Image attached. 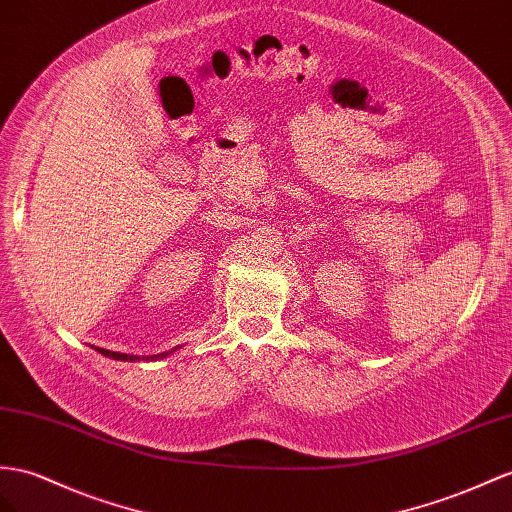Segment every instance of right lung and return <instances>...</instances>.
I'll use <instances>...</instances> for the list:
<instances>
[{
  "mask_svg": "<svg viewBox=\"0 0 512 512\" xmlns=\"http://www.w3.org/2000/svg\"><path fill=\"white\" fill-rule=\"evenodd\" d=\"M101 355H106V357H110V359H116V361H140V359H164V357H168L170 352H175L177 348H173L170 352H162V355H153V357H136V355H123V352H112V350H103V348H97Z\"/></svg>",
  "mask_w": 512,
  "mask_h": 512,
  "instance_id": "1",
  "label": "right lung"
}]
</instances>
